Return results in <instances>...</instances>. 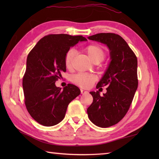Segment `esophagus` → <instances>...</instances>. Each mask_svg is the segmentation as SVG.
Segmentation results:
<instances>
[{"label": "esophagus", "mask_w": 159, "mask_h": 159, "mask_svg": "<svg viewBox=\"0 0 159 159\" xmlns=\"http://www.w3.org/2000/svg\"><path fill=\"white\" fill-rule=\"evenodd\" d=\"M80 93H81V94H86L88 93V91H86V90H83V89H80Z\"/></svg>", "instance_id": "esophagus-1"}]
</instances>
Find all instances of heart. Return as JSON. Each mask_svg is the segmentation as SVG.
Here are the masks:
<instances>
[{
    "label": "heart",
    "instance_id": "heart-1",
    "mask_svg": "<svg viewBox=\"0 0 159 159\" xmlns=\"http://www.w3.org/2000/svg\"><path fill=\"white\" fill-rule=\"evenodd\" d=\"M85 51L89 56V57L94 62H101L105 58L106 52L104 48L98 44H90L85 48ZM75 55L73 49H69L64 55V62L66 68H69ZM98 77L96 75L88 73H79L75 74L71 77V82L81 88H90L95 82Z\"/></svg>",
    "mask_w": 159,
    "mask_h": 159
}]
</instances>
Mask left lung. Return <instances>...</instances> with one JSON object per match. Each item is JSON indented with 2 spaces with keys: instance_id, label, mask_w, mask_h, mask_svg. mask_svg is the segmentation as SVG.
<instances>
[{
  "instance_id": "obj_1",
  "label": "left lung",
  "mask_w": 159,
  "mask_h": 159,
  "mask_svg": "<svg viewBox=\"0 0 159 159\" xmlns=\"http://www.w3.org/2000/svg\"><path fill=\"white\" fill-rule=\"evenodd\" d=\"M88 39L107 45L111 62L96 88L107 86V93L90 92L93 103L87 113L91 122L98 127L116 124L127 114L138 85V59L127 43L119 35L100 33Z\"/></svg>"
}]
</instances>
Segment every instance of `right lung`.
<instances>
[{"label":"right lung","mask_w":159,"mask_h":159,"mask_svg":"<svg viewBox=\"0 0 159 159\" xmlns=\"http://www.w3.org/2000/svg\"><path fill=\"white\" fill-rule=\"evenodd\" d=\"M82 36L49 34L40 40L29 53L22 85L25 103L29 114L40 124L52 126L65 116L67 107L79 96L77 86L68 84L61 90L55 82L66 71L64 55Z\"/></svg>","instance_id":"1"}]
</instances>
